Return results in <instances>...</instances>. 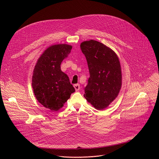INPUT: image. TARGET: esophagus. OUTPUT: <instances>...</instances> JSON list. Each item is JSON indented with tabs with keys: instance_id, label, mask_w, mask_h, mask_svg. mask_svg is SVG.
I'll return each mask as SVG.
<instances>
[{
	"instance_id": "esophagus-1",
	"label": "esophagus",
	"mask_w": 159,
	"mask_h": 159,
	"mask_svg": "<svg viewBox=\"0 0 159 159\" xmlns=\"http://www.w3.org/2000/svg\"><path fill=\"white\" fill-rule=\"evenodd\" d=\"M74 87L75 90H77V91L80 89V85H79V84H74Z\"/></svg>"
}]
</instances>
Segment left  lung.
<instances>
[{"mask_svg":"<svg viewBox=\"0 0 159 159\" xmlns=\"http://www.w3.org/2000/svg\"><path fill=\"white\" fill-rule=\"evenodd\" d=\"M80 48L90 73L84 96L96 109L104 110L118 97L121 88L119 58L111 48L96 40L82 42Z\"/></svg>","mask_w":159,"mask_h":159,"instance_id":"8db88e82","label":"left lung"}]
</instances>
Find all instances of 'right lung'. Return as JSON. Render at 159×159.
Listing matches in <instances>:
<instances>
[{"mask_svg": "<svg viewBox=\"0 0 159 159\" xmlns=\"http://www.w3.org/2000/svg\"><path fill=\"white\" fill-rule=\"evenodd\" d=\"M72 48L67 44H53L38 59L32 77V87L38 101L52 111H57L70 98L75 89L60 65Z\"/></svg>", "mask_w": 159, "mask_h": 159, "instance_id": "right-lung-1", "label": "right lung"}]
</instances>
